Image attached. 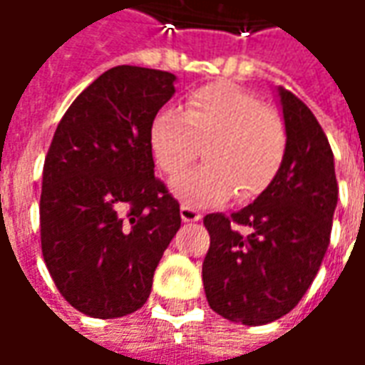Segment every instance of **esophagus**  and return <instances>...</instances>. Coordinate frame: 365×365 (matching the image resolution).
I'll list each match as a JSON object with an SVG mask.
<instances>
[{"instance_id": "obj_1", "label": "esophagus", "mask_w": 365, "mask_h": 365, "mask_svg": "<svg viewBox=\"0 0 365 365\" xmlns=\"http://www.w3.org/2000/svg\"><path fill=\"white\" fill-rule=\"evenodd\" d=\"M200 212H198L197 208L188 207V205H182L180 207V218L185 220V222H197V220H200Z\"/></svg>"}]
</instances>
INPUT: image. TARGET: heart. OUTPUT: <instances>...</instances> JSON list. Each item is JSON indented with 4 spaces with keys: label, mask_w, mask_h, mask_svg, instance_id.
<instances>
[{
    "label": "heart",
    "mask_w": 365,
    "mask_h": 365,
    "mask_svg": "<svg viewBox=\"0 0 365 365\" xmlns=\"http://www.w3.org/2000/svg\"><path fill=\"white\" fill-rule=\"evenodd\" d=\"M149 145L157 167L175 177L197 158H207L173 182L182 202L207 207L238 190L260 195L282 165L286 135L280 117L252 93L232 83H212L188 93L182 113L165 109L150 123Z\"/></svg>",
    "instance_id": "obj_1"
}]
</instances>
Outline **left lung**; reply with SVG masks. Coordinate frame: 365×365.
I'll use <instances>...</instances> for the list:
<instances>
[{
  "instance_id": "8db88e82",
  "label": "left lung",
  "mask_w": 365,
  "mask_h": 365,
  "mask_svg": "<svg viewBox=\"0 0 365 365\" xmlns=\"http://www.w3.org/2000/svg\"><path fill=\"white\" fill-rule=\"evenodd\" d=\"M286 127L282 165L252 205L205 216L210 235L202 284L208 306L230 322L262 326L302 300L330 245L338 205L334 153L314 113L278 87ZM245 225L242 235L237 228Z\"/></svg>"
}]
</instances>
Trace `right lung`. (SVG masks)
I'll return each instance as SVG.
<instances>
[{
  "label": "right lung",
  "mask_w": 365,
  "mask_h": 365,
  "mask_svg": "<svg viewBox=\"0 0 365 365\" xmlns=\"http://www.w3.org/2000/svg\"><path fill=\"white\" fill-rule=\"evenodd\" d=\"M175 81L168 71L113 67L71 103L47 150L41 252L63 298L91 318H120L147 302L180 228L149 145Z\"/></svg>",
  "instance_id": "obj_1"
}]
</instances>
